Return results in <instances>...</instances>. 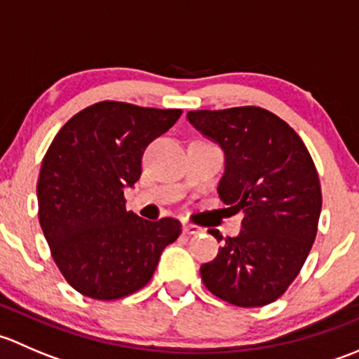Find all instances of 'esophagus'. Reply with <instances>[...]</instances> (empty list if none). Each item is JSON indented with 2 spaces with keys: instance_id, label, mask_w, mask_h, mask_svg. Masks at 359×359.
<instances>
[{
  "instance_id": "34e87169",
  "label": "esophagus",
  "mask_w": 359,
  "mask_h": 359,
  "mask_svg": "<svg viewBox=\"0 0 359 359\" xmlns=\"http://www.w3.org/2000/svg\"><path fill=\"white\" fill-rule=\"evenodd\" d=\"M182 231H184V233H186V234H200V233H203L201 227L194 226V224H189V222H184Z\"/></svg>"
}]
</instances>
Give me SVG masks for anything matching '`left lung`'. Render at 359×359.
<instances>
[{"instance_id":"8db88e82","label":"left lung","mask_w":359,"mask_h":359,"mask_svg":"<svg viewBox=\"0 0 359 359\" xmlns=\"http://www.w3.org/2000/svg\"><path fill=\"white\" fill-rule=\"evenodd\" d=\"M187 119L224 151L219 196L243 212L241 233L226 238L201 266L213 295L233 306L274 302L302 269L318 231L321 187L316 166L288 123L262 107L189 111ZM210 234L222 240L217 229Z\"/></svg>"}]
</instances>
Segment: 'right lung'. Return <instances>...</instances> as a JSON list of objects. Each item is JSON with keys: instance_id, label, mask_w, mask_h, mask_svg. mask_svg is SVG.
<instances>
[{"instance_id": "obj_1", "label": "right lung", "mask_w": 359, "mask_h": 359, "mask_svg": "<svg viewBox=\"0 0 359 359\" xmlns=\"http://www.w3.org/2000/svg\"><path fill=\"white\" fill-rule=\"evenodd\" d=\"M180 109L104 100L72 116L50 144L38 193L39 224L67 283L90 299L114 300L149 283L177 219H140L125 187L142 173V154L168 132Z\"/></svg>"}]
</instances>
